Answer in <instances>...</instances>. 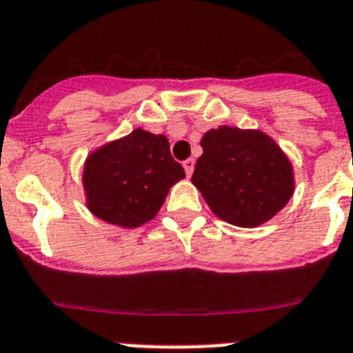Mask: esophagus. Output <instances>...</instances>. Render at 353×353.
Returning a JSON list of instances; mask_svg holds the SVG:
<instances>
[{
  "label": "esophagus",
  "instance_id": "1",
  "mask_svg": "<svg viewBox=\"0 0 353 353\" xmlns=\"http://www.w3.org/2000/svg\"><path fill=\"white\" fill-rule=\"evenodd\" d=\"M194 165H196V161H194V159H187V161H183V168H185V172H187V176H188V177L192 176V172H194Z\"/></svg>",
  "mask_w": 353,
  "mask_h": 353
}]
</instances>
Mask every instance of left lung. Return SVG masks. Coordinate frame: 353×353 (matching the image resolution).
Listing matches in <instances>:
<instances>
[{
  "label": "left lung",
  "instance_id": "left-lung-1",
  "mask_svg": "<svg viewBox=\"0 0 353 353\" xmlns=\"http://www.w3.org/2000/svg\"><path fill=\"white\" fill-rule=\"evenodd\" d=\"M201 148L192 183L227 223L262 225L293 196V165L263 132L220 126L205 133Z\"/></svg>",
  "mask_w": 353,
  "mask_h": 353
}]
</instances>
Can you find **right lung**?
<instances>
[{
	"label": "right lung",
	"instance_id": "add662e5",
	"mask_svg": "<svg viewBox=\"0 0 353 353\" xmlns=\"http://www.w3.org/2000/svg\"><path fill=\"white\" fill-rule=\"evenodd\" d=\"M183 177L185 170L170 155L168 139L137 128L85 159V205L112 225L141 227L155 218L168 190Z\"/></svg>",
	"mask_w": 353,
	"mask_h": 353
}]
</instances>
